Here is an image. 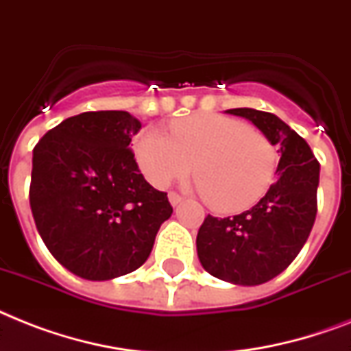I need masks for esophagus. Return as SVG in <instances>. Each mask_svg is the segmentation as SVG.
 I'll list each match as a JSON object with an SVG mask.
<instances>
[{
  "label": "esophagus",
  "instance_id": "34e87169",
  "mask_svg": "<svg viewBox=\"0 0 351 351\" xmlns=\"http://www.w3.org/2000/svg\"><path fill=\"white\" fill-rule=\"evenodd\" d=\"M182 200H184V198H182V196L178 195V193H175V191H173V193H169V202H171V205H178Z\"/></svg>",
  "mask_w": 351,
  "mask_h": 351
}]
</instances>
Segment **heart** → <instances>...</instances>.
I'll list each match as a JSON object with an SVG mask.
<instances>
[{
	"instance_id": "1",
	"label": "heart",
	"mask_w": 351,
	"mask_h": 351,
	"mask_svg": "<svg viewBox=\"0 0 351 351\" xmlns=\"http://www.w3.org/2000/svg\"><path fill=\"white\" fill-rule=\"evenodd\" d=\"M169 131L167 136L147 128L135 141L136 162L158 189L191 173L195 164L207 202L218 210H238L258 202L274 180V144L238 119L198 113L175 121Z\"/></svg>"
}]
</instances>
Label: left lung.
Here are the masks:
<instances>
[{"label":"left lung","instance_id":"obj_1","mask_svg":"<svg viewBox=\"0 0 351 351\" xmlns=\"http://www.w3.org/2000/svg\"><path fill=\"white\" fill-rule=\"evenodd\" d=\"M227 113L249 119L278 144V180L252 209L227 218L207 215L196 250L210 276L254 287L281 274L308 240L317 215L319 162L306 141L274 113L252 108Z\"/></svg>","mask_w":351,"mask_h":351}]
</instances>
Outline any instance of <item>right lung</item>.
Masks as SVG:
<instances>
[{
  "mask_svg": "<svg viewBox=\"0 0 351 351\" xmlns=\"http://www.w3.org/2000/svg\"><path fill=\"white\" fill-rule=\"evenodd\" d=\"M141 128L128 111H86L34 147V221L53 258L75 276L106 281L142 267L173 213L130 147Z\"/></svg>",
  "mask_w": 351,
  "mask_h": 351,
  "instance_id": "add662e5",
  "label": "right lung"
}]
</instances>
